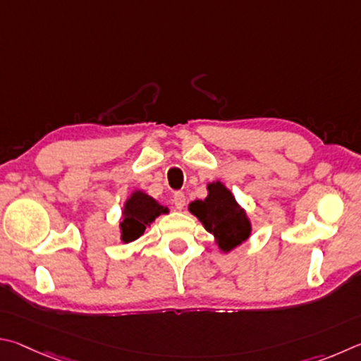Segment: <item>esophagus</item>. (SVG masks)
I'll list each match as a JSON object with an SVG mask.
<instances>
[{
	"mask_svg": "<svg viewBox=\"0 0 361 361\" xmlns=\"http://www.w3.org/2000/svg\"><path fill=\"white\" fill-rule=\"evenodd\" d=\"M174 206H176V209H184V206H185V195L182 193V192H177V193H174Z\"/></svg>",
	"mask_w": 361,
	"mask_h": 361,
	"instance_id": "obj_1",
	"label": "esophagus"
}]
</instances>
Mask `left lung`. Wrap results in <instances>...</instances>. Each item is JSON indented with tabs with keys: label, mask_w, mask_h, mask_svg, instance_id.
Listing matches in <instances>:
<instances>
[{
	"label": "left lung",
	"mask_w": 361,
	"mask_h": 361,
	"mask_svg": "<svg viewBox=\"0 0 361 361\" xmlns=\"http://www.w3.org/2000/svg\"><path fill=\"white\" fill-rule=\"evenodd\" d=\"M188 211L198 217L207 231L212 233L222 252L233 250L250 236L252 225L249 217L222 182L207 184V197L193 201L188 206Z\"/></svg>",
	"instance_id": "8db88e82"
}]
</instances>
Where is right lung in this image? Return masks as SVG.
<instances>
[{"mask_svg":"<svg viewBox=\"0 0 361 361\" xmlns=\"http://www.w3.org/2000/svg\"><path fill=\"white\" fill-rule=\"evenodd\" d=\"M161 214H168V207L158 204V201L149 197L147 193L135 190L125 201L122 222H120V233H122L120 239L123 243L135 241Z\"/></svg>","mask_w":361,"mask_h":361,"instance_id":"add662e5","label":"right lung"}]
</instances>
